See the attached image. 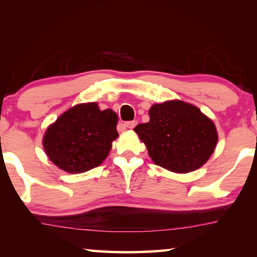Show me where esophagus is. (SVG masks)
<instances>
[{"mask_svg": "<svg viewBox=\"0 0 257 257\" xmlns=\"http://www.w3.org/2000/svg\"><path fill=\"white\" fill-rule=\"evenodd\" d=\"M136 125H137V121H136V120H132V121H126L125 124H124L125 127H127V128H133V127H135Z\"/></svg>", "mask_w": 257, "mask_h": 257, "instance_id": "obj_1", "label": "esophagus"}]
</instances>
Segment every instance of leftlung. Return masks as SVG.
Masks as SVG:
<instances>
[{"label":"left lung","mask_w":257,"mask_h":257,"mask_svg":"<svg viewBox=\"0 0 257 257\" xmlns=\"http://www.w3.org/2000/svg\"><path fill=\"white\" fill-rule=\"evenodd\" d=\"M150 121L135 132L145 144L153 163L174 173H189L205 165L214 153L217 131L199 107L174 99L153 104Z\"/></svg>","instance_id":"obj_1"}]
</instances>
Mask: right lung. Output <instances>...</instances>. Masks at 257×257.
I'll return each instance as SVG.
<instances>
[{"mask_svg":"<svg viewBox=\"0 0 257 257\" xmlns=\"http://www.w3.org/2000/svg\"><path fill=\"white\" fill-rule=\"evenodd\" d=\"M118 115L98 103L77 104L56 119L43 137L49 159L68 173H83L99 166L118 138Z\"/></svg>","mask_w":257,"mask_h":257,"instance_id":"1","label":"right lung"}]
</instances>
